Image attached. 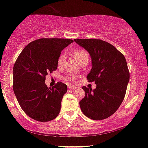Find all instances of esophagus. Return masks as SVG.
Wrapping results in <instances>:
<instances>
[{"instance_id":"34e87169","label":"esophagus","mask_w":148,"mask_h":148,"mask_svg":"<svg viewBox=\"0 0 148 148\" xmlns=\"http://www.w3.org/2000/svg\"><path fill=\"white\" fill-rule=\"evenodd\" d=\"M68 87L70 90H75V89L77 88V87L76 86H71V85H69Z\"/></svg>"}]
</instances>
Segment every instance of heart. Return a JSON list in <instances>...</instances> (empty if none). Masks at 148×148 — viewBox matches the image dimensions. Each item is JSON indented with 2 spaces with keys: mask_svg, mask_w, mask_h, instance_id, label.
<instances>
[{
  "mask_svg": "<svg viewBox=\"0 0 148 148\" xmlns=\"http://www.w3.org/2000/svg\"><path fill=\"white\" fill-rule=\"evenodd\" d=\"M73 55L74 58H75L76 60L78 62V63H79L80 62L83 61L84 59H88V55L84 50L82 49H77L74 50L73 51ZM65 54L64 53H62L60 56H59L58 59V66L59 67L63 66L65 62ZM77 75L74 74H68L64 77V79L66 82H75V80L77 79Z\"/></svg>",
  "mask_w": 148,
  "mask_h": 148,
  "instance_id": "obj_1",
  "label": "heart"
}]
</instances>
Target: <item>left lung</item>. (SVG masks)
Wrapping results in <instances>:
<instances>
[{
    "instance_id": "left-lung-1",
    "label": "left lung",
    "mask_w": 148,
    "mask_h": 148,
    "mask_svg": "<svg viewBox=\"0 0 148 148\" xmlns=\"http://www.w3.org/2000/svg\"><path fill=\"white\" fill-rule=\"evenodd\" d=\"M74 40L90 53L92 66L86 78L97 84L93 90L82 87L86 95L79 101L81 110L91 119H105L117 110L124 99L130 79L126 60L113 45L100 39Z\"/></svg>"
}]
</instances>
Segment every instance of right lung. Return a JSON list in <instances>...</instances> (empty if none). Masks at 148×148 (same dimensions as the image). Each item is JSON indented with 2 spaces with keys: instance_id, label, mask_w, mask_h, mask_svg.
I'll return each mask as SVG.
<instances>
[{
  "instance_id": "add662e5",
  "label": "right lung",
  "mask_w": 148,
  "mask_h": 148,
  "mask_svg": "<svg viewBox=\"0 0 148 148\" xmlns=\"http://www.w3.org/2000/svg\"><path fill=\"white\" fill-rule=\"evenodd\" d=\"M73 42L64 38L38 39L23 49L14 64V94L23 110L36 121H51L59 114L66 85L58 82L48 88L45 82L48 73L57 69L62 51Z\"/></svg>"
}]
</instances>
